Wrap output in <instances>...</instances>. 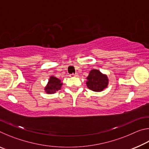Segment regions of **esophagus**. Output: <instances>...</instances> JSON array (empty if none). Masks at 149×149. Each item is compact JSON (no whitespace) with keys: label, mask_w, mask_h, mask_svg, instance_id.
<instances>
[{"label":"esophagus","mask_w":149,"mask_h":149,"mask_svg":"<svg viewBox=\"0 0 149 149\" xmlns=\"http://www.w3.org/2000/svg\"><path fill=\"white\" fill-rule=\"evenodd\" d=\"M70 76H71V77H77L78 74H77V73H75V74H72L70 75Z\"/></svg>","instance_id":"obj_1"}]
</instances>
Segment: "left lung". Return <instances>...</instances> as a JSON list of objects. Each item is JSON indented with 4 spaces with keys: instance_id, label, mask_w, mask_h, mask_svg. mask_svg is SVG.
<instances>
[{
    "instance_id": "left-lung-1",
    "label": "left lung",
    "mask_w": 149,
    "mask_h": 149,
    "mask_svg": "<svg viewBox=\"0 0 149 149\" xmlns=\"http://www.w3.org/2000/svg\"><path fill=\"white\" fill-rule=\"evenodd\" d=\"M87 86L89 89L100 92L107 87L108 80L107 75H103L97 70H92L87 77Z\"/></svg>"
}]
</instances>
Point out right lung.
<instances>
[{
    "mask_svg": "<svg viewBox=\"0 0 149 149\" xmlns=\"http://www.w3.org/2000/svg\"><path fill=\"white\" fill-rule=\"evenodd\" d=\"M61 85L62 84L59 79L54 76H52L50 78L47 86L45 87V91L49 94H52V93L56 92V91L59 90L60 87H61Z\"/></svg>",
    "mask_w": 149,
    "mask_h": 149,
    "instance_id": "obj_1",
    "label": "right lung"
}]
</instances>
